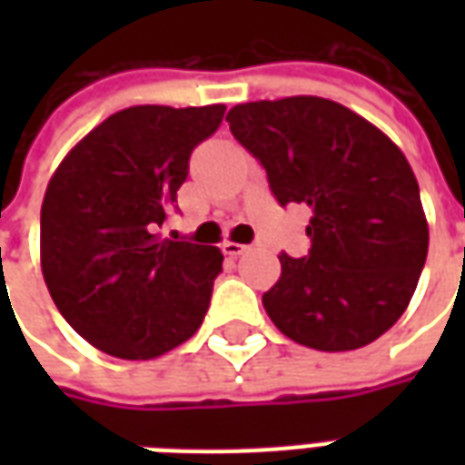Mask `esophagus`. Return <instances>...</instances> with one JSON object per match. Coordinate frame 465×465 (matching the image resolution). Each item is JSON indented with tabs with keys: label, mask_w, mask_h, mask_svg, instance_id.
Listing matches in <instances>:
<instances>
[{
	"label": "esophagus",
	"mask_w": 465,
	"mask_h": 465,
	"mask_svg": "<svg viewBox=\"0 0 465 465\" xmlns=\"http://www.w3.org/2000/svg\"><path fill=\"white\" fill-rule=\"evenodd\" d=\"M222 249H223V253H226V256H233V259L249 252V246H243V243H236V242H223Z\"/></svg>",
	"instance_id": "34e87169"
}]
</instances>
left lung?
Segmentation results:
<instances>
[{
	"instance_id": "1",
	"label": "left lung",
	"mask_w": 465,
	"mask_h": 465,
	"mask_svg": "<svg viewBox=\"0 0 465 465\" xmlns=\"http://www.w3.org/2000/svg\"><path fill=\"white\" fill-rule=\"evenodd\" d=\"M226 122L279 203L313 212L309 253H282V276L263 293L273 326L316 351L376 341L406 312L429 253L409 159L379 126L322 96L236 104Z\"/></svg>"
}]
</instances>
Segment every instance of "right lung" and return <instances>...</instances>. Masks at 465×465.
<instances>
[{"label":"right lung","mask_w":465,"mask_h":465,"mask_svg":"<svg viewBox=\"0 0 465 465\" xmlns=\"http://www.w3.org/2000/svg\"><path fill=\"white\" fill-rule=\"evenodd\" d=\"M226 106L142 104L76 142L42 202L39 259L66 323L94 349L149 361L192 339L223 256L216 246L162 239L193 146Z\"/></svg>","instance_id":"add662e5"}]
</instances>
